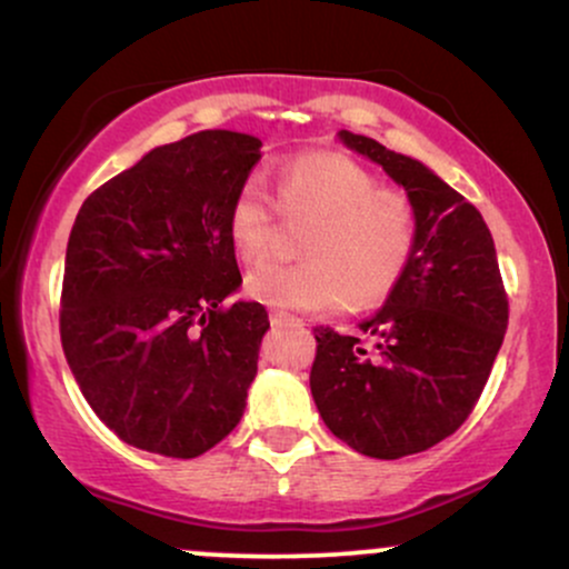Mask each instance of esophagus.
I'll return each mask as SVG.
<instances>
[{
	"label": "esophagus",
	"instance_id": "34e87169",
	"mask_svg": "<svg viewBox=\"0 0 569 569\" xmlns=\"http://www.w3.org/2000/svg\"><path fill=\"white\" fill-rule=\"evenodd\" d=\"M270 323L272 326H291V323H302L299 321V318H293V316H289V312H280V310H276V312H270Z\"/></svg>",
	"mask_w": 569,
	"mask_h": 569
}]
</instances>
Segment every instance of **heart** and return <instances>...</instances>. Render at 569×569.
<instances>
[{"label": "heart", "instance_id": "heart-1", "mask_svg": "<svg viewBox=\"0 0 569 569\" xmlns=\"http://www.w3.org/2000/svg\"><path fill=\"white\" fill-rule=\"evenodd\" d=\"M278 208L316 213L299 253L305 262L262 264L246 278L253 302L293 312H329L375 305L396 291L417 248L415 206L342 152H305L278 168ZM276 211L257 179H248L227 208V238L240 262L270 251Z\"/></svg>", "mask_w": 569, "mask_h": 569}]
</instances>
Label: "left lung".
Wrapping results in <instances>:
<instances>
[{
	"label": "left lung",
	"mask_w": 569,
	"mask_h": 569,
	"mask_svg": "<svg viewBox=\"0 0 569 569\" xmlns=\"http://www.w3.org/2000/svg\"><path fill=\"white\" fill-rule=\"evenodd\" d=\"M339 141L407 189L417 248L369 321V342L316 329L310 390L326 428L377 460L426 452L468 420L506 337L508 299L489 227L420 160L339 130Z\"/></svg>",
	"instance_id": "obj_1"
}]
</instances>
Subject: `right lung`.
<instances>
[{"mask_svg":"<svg viewBox=\"0 0 569 569\" xmlns=\"http://www.w3.org/2000/svg\"><path fill=\"white\" fill-rule=\"evenodd\" d=\"M257 136L200 130L82 202L67 246L61 345L84 401L130 447L198 457L232 433L270 329L240 289L227 208Z\"/></svg>","mask_w":569,"mask_h":569,"instance_id":"right-lung-1","label":"right lung"}]
</instances>
